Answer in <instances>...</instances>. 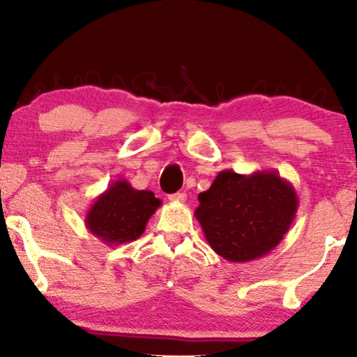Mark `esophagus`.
Here are the masks:
<instances>
[{
    "label": "esophagus",
    "instance_id": "34e87169",
    "mask_svg": "<svg viewBox=\"0 0 357 357\" xmlns=\"http://www.w3.org/2000/svg\"><path fill=\"white\" fill-rule=\"evenodd\" d=\"M169 199L174 203H183L185 199H187V195L185 193H174V195H169Z\"/></svg>",
    "mask_w": 357,
    "mask_h": 357
}]
</instances>
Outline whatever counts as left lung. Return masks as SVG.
<instances>
[{"label":"left lung","instance_id":"8db88e82","mask_svg":"<svg viewBox=\"0 0 357 357\" xmlns=\"http://www.w3.org/2000/svg\"><path fill=\"white\" fill-rule=\"evenodd\" d=\"M195 218L219 257L232 263L265 257L289 231L299 198L276 170L242 175L221 170L198 195Z\"/></svg>","mask_w":357,"mask_h":357}]
</instances>
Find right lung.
Listing matches in <instances>:
<instances>
[{"label": "right lung", "instance_id": "1", "mask_svg": "<svg viewBox=\"0 0 357 357\" xmlns=\"http://www.w3.org/2000/svg\"><path fill=\"white\" fill-rule=\"evenodd\" d=\"M162 202L149 190H136L128 180L119 178L96 198L86 213V227L105 245L133 242Z\"/></svg>", "mask_w": 357, "mask_h": 357}]
</instances>
